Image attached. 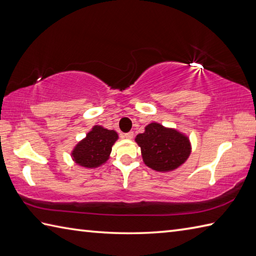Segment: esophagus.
<instances>
[{
	"instance_id": "1",
	"label": "esophagus",
	"mask_w": 256,
	"mask_h": 256,
	"mask_svg": "<svg viewBox=\"0 0 256 256\" xmlns=\"http://www.w3.org/2000/svg\"><path fill=\"white\" fill-rule=\"evenodd\" d=\"M123 136L126 138V140H132L133 136H134V133L133 132H128V133H125Z\"/></svg>"
}]
</instances>
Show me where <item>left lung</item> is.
<instances>
[{
  "label": "left lung",
  "mask_w": 256,
  "mask_h": 256,
  "mask_svg": "<svg viewBox=\"0 0 256 256\" xmlns=\"http://www.w3.org/2000/svg\"><path fill=\"white\" fill-rule=\"evenodd\" d=\"M135 142L140 148L145 165L162 172L177 170L192 153L187 135L157 122L146 125L145 131L136 135Z\"/></svg>",
  "instance_id": "1"
}]
</instances>
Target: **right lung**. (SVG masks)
<instances>
[{
	"mask_svg": "<svg viewBox=\"0 0 256 256\" xmlns=\"http://www.w3.org/2000/svg\"><path fill=\"white\" fill-rule=\"evenodd\" d=\"M118 138L114 130L94 125L86 138L78 142L72 152V158L79 166L84 168H96L110 157L112 146Z\"/></svg>",
	"mask_w": 256,
	"mask_h": 256,
	"instance_id": "1",
	"label": "right lung"
}]
</instances>
